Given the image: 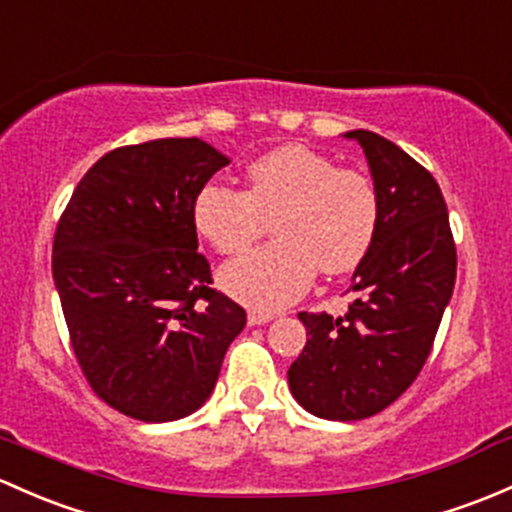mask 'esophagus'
<instances>
[{
    "label": "esophagus",
    "mask_w": 512,
    "mask_h": 512,
    "mask_svg": "<svg viewBox=\"0 0 512 512\" xmlns=\"http://www.w3.org/2000/svg\"><path fill=\"white\" fill-rule=\"evenodd\" d=\"M274 319V314H267V311H250L247 314V324L250 326H265Z\"/></svg>",
    "instance_id": "obj_1"
}]
</instances>
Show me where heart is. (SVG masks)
Returning a JSON list of instances; mask_svg holds the SVG:
<instances>
[{"label": "heart", "mask_w": 512, "mask_h": 512, "mask_svg": "<svg viewBox=\"0 0 512 512\" xmlns=\"http://www.w3.org/2000/svg\"><path fill=\"white\" fill-rule=\"evenodd\" d=\"M191 218L198 235L220 255H235L267 233L270 245L220 270V287L260 311L292 304L314 282L353 272L373 250L380 225V196L358 169L304 144H282L252 159L245 191L206 184L196 193Z\"/></svg>", "instance_id": "b5f03b06"}]
</instances>
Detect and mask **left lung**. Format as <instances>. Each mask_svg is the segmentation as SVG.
Instances as JSON below:
<instances>
[{
	"label": "left lung",
	"mask_w": 512,
	"mask_h": 512,
	"mask_svg": "<svg viewBox=\"0 0 512 512\" xmlns=\"http://www.w3.org/2000/svg\"><path fill=\"white\" fill-rule=\"evenodd\" d=\"M360 144L380 196L373 250L355 267L346 316L306 314L304 351L289 390L306 412L333 422L373 417L414 383L456 282L449 213L434 176L368 129Z\"/></svg>",
	"instance_id": "obj_1"
}]
</instances>
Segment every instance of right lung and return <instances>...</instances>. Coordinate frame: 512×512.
Returning a JSON list of instances; mask_svg holds the SVG:
<instances>
[{
    "mask_svg": "<svg viewBox=\"0 0 512 512\" xmlns=\"http://www.w3.org/2000/svg\"><path fill=\"white\" fill-rule=\"evenodd\" d=\"M228 157L198 137L152 139L95 161L53 240L73 353L100 400L142 422L203 407L245 309L211 289L191 206Z\"/></svg>",
    "mask_w": 512,
    "mask_h": 512,
    "instance_id": "add662e5",
    "label": "right lung"
}]
</instances>
